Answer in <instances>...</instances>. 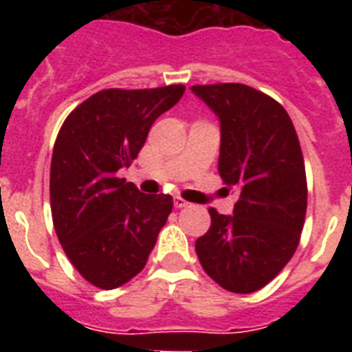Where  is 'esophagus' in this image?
<instances>
[{"label": "esophagus", "instance_id": "obj_1", "mask_svg": "<svg viewBox=\"0 0 352 352\" xmlns=\"http://www.w3.org/2000/svg\"><path fill=\"white\" fill-rule=\"evenodd\" d=\"M173 204H175V208L181 210V208H186L190 203H188V201H184L182 197H175V199H173Z\"/></svg>", "mask_w": 352, "mask_h": 352}]
</instances>
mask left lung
Returning <instances> with one entry per match:
<instances>
[{
	"label": "left lung",
	"mask_w": 352,
	"mask_h": 352,
	"mask_svg": "<svg viewBox=\"0 0 352 352\" xmlns=\"http://www.w3.org/2000/svg\"><path fill=\"white\" fill-rule=\"evenodd\" d=\"M221 120L219 175L237 192L234 215L210 208L195 241L204 272L223 289L250 294L278 276L300 245L307 175L285 107L245 84L192 85Z\"/></svg>",
	"instance_id": "obj_1"
}]
</instances>
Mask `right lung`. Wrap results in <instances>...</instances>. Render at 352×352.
<instances>
[{
	"instance_id": "1",
	"label": "right lung",
	"mask_w": 352,
	"mask_h": 352,
	"mask_svg": "<svg viewBox=\"0 0 352 352\" xmlns=\"http://www.w3.org/2000/svg\"><path fill=\"white\" fill-rule=\"evenodd\" d=\"M184 89L98 91L60 127L51 160L52 225L69 261L98 289H117L146 267L171 214V195L140 193L118 171L131 166L149 127Z\"/></svg>"
}]
</instances>
